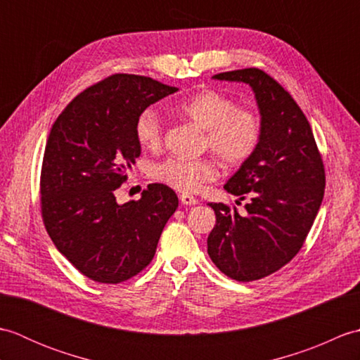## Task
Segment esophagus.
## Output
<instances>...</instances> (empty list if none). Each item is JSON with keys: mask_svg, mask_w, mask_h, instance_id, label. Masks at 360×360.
<instances>
[{"mask_svg": "<svg viewBox=\"0 0 360 360\" xmlns=\"http://www.w3.org/2000/svg\"><path fill=\"white\" fill-rule=\"evenodd\" d=\"M179 200H181V202L184 204V205H195V204H198L196 198L192 196V195H187V193H182L179 196Z\"/></svg>", "mask_w": 360, "mask_h": 360, "instance_id": "obj_1", "label": "esophagus"}]
</instances>
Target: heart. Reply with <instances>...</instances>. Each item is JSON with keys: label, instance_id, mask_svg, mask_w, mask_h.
I'll return each instance as SVG.
<instances>
[{"label": "heart", "instance_id": "b5f03b06", "mask_svg": "<svg viewBox=\"0 0 360 360\" xmlns=\"http://www.w3.org/2000/svg\"><path fill=\"white\" fill-rule=\"evenodd\" d=\"M196 127L205 129V145L229 165H240L254 155L262 139V120L250 108H238L232 97L204 89L174 105ZM136 139L142 148L156 150L162 143L164 124L156 110H143L136 120ZM150 176L182 193L198 192L205 182L217 179L218 167L212 159L167 158L151 164Z\"/></svg>", "mask_w": 360, "mask_h": 360}]
</instances>
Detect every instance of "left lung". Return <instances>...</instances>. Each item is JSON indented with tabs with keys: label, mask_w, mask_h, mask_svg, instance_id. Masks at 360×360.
Segmentation results:
<instances>
[{
	"label": "left lung",
	"mask_w": 360,
	"mask_h": 360,
	"mask_svg": "<svg viewBox=\"0 0 360 360\" xmlns=\"http://www.w3.org/2000/svg\"><path fill=\"white\" fill-rule=\"evenodd\" d=\"M246 83L262 116V139L224 190L243 201L248 215L210 202L217 224L207 252L221 272L236 281L259 280L281 269L302 249L325 192V168L300 106L271 75L257 68L213 75Z\"/></svg>",
	"instance_id": "1"
}]
</instances>
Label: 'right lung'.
<instances>
[{
	"label": "right lung",
	"mask_w": 360,
	"mask_h": 360,
	"mask_svg": "<svg viewBox=\"0 0 360 360\" xmlns=\"http://www.w3.org/2000/svg\"><path fill=\"white\" fill-rule=\"evenodd\" d=\"M178 88L134 74H114L83 91L52 125L46 142L41 215L60 254L88 278L116 285L155 257L178 196L150 184L139 201L119 204L116 188L141 155L139 114Z\"/></svg>",
	"instance_id": "obj_1"
}]
</instances>
